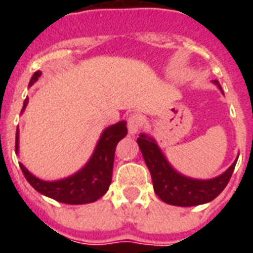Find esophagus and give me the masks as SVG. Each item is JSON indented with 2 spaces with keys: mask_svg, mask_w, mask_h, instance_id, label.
Returning <instances> with one entry per match:
<instances>
[{
  "mask_svg": "<svg viewBox=\"0 0 253 253\" xmlns=\"http://www.w3.org/2000/svg\"><path fill=\"white\" fill-rule=\"evenodd\" d=\"M143 126V118L138 114H132V115L128 116L127 119V127H128V131L130 134H137Z\"/></svg>",
  "mask_w": 253,
  "mask_h": 253,
  "instance_id": "obj_1",
  "label": "esophagus"
}]
</instances>
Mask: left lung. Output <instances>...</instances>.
Segmentation results:
<instances>
[{
    "label": "left lung",
    "instance_id": "8db88e82",
    "mask_svg": "<svg viewBox=\"0 0 253 253\" xmlns=\"http://www.w3.org/2000/svg\"><path fill=\"white\" fill-rule=\"evenodd\" d=\"M214 84L222 92L219 83L214 81ZM137 142L141 149L143 160L150 170L154 192L161 201L172 206H198L215 199L222 192L223 188L228 186L237 163L236 160L222 175L214 179L198 180V179L187 177L173 169L152 137L146 134H141Z\"/></svg>",
    "mask_w": 253,
    "mask_h": 253
}]
</instances>
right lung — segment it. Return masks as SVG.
Here are the masks:
<instances>
[{
  "label": "right lung",
  "instance_id": "right-lung-1",
  "mask_svg": "<svg viewBox=\"0 0 253 253\" xmlns=\"http://www.w3.org/2000/svg\"><path fill=\"white\" fill-rule=\"evenodd\" d=\"M42 76L41 70L34 73L31 77L30 86L38 81ZM28 104V99L24 100L23 110ZM126 122H118L116 125L107 127L99 142L96 145L92 157L85 164L84 168L76 172L74 175L55 181H44L38 179L31 173L24 165L20 164V168L24 173L25 179L42 195L52 198L58 202L67 205H85L97 201L108 191V187L112 180V168H114V157L118 142L122 138L126 137ZM16 153H19V128L16 132Z\"/></svg>",
  "mask_w": 253,
  "mask_h": 253
}]
</instances>
